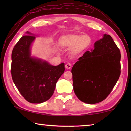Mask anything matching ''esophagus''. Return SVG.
I'll return each instance as SVG.
<instances>
[{
    "label": "esophagus",
    "instance_id": "34e87169",
    "mask_svg": "<svg viewBox=\"0 0 131 131\" xmlns=\"http://www.w3.org/2000/svg\"><path fill=\"white\" fill-rule=\"evenodd\" d=\"M71 66H72V65H71L70 63H67V64H66V65H65V68L67 69H71Z\"/></svg>",
    "mask_w": 131,
    "mask_h": 131
}]
</instances>
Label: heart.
<instances>
[{
	"label": "heart",
	"mask_w": 131,
	"mask_h": 131,
	"mask_svg": "<svg viewBox=\"0 0 131 131\" xmlns=\"http://www.w3.org/2000/svg\"><path fill=\"white\" fill-rule=\"evenodd\" d=\"M92 39L87 34H70L63 35L60 38V43L65 48H71L70 53L73 55L78 54L90 46Z\"/></svg>",
	"instance_id": "obj_1"
}]
</instances>
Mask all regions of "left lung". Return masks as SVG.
<instances>
[{
    "label": "left lung",
    "mask_w": 131,
    "mask_h": 131,
    "mask_svg": "<svg viewBox=\"0 0 131 131\" xmlns=\"http://www.w3.org/2000/svg\"><path fill=\"white\" fill-rule=\"evenodd\" d=\"M71 70L74 91L80 101L94 104L105 100L112 92L121 75V52L110 35L94 43Z\"/></svg>",
    "instance_id": "8db88e82"
}]
</instances>
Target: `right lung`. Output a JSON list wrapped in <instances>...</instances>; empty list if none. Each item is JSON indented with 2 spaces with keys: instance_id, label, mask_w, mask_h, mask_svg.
Masks as SVG:
<instances>
[{
  "instance_id": "obj_1",
  "label": "right lung",
  "mask_w": 131,
  "mask_h": 131,
  "mask_svg": "<svg viewBox=\"0 0 131 131\" xmlns=\"http://www.w3.org/2000/svg\"><path fill=\"white\" fill-rule=\"evenodd\" d=\"M27 34L12 50L11 75L25 99L30 103L39 104L53 95L58 79L65 71V63L52 66L46 61L31 57L30 47L35 37L29 32Z\"/></svg>"
}]
</instances>
